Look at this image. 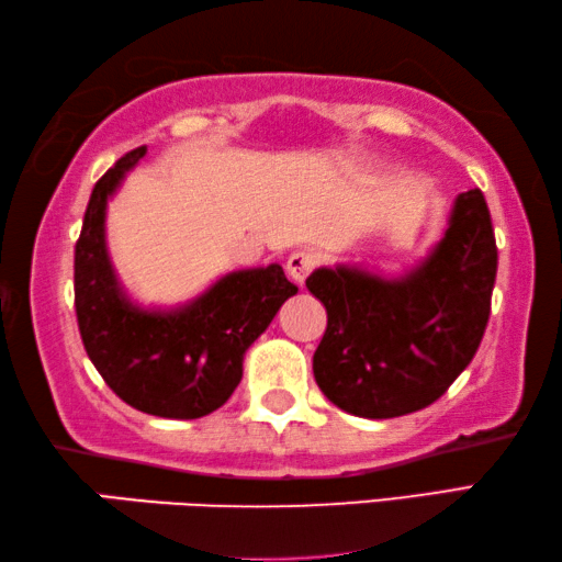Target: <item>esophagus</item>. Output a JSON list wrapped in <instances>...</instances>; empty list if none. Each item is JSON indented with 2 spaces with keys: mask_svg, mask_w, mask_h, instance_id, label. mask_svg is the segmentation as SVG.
I'll use <instances>...</instances> for the list:
<instances>
[{
  "mask_svg": "<svg viewBox=\"0 0 562 562\" xmlns=\"http://www.w3.org/2000/svg\"><path fill=\"white\" fill-rule=\"evenodd\" d=\"M316 263H318L316 254H311V251H296V254L289 256L286 273L291 276V281H296L299 286H301V283L306 281V276H308L311 271H314Z\"/></svg>",
  "mask_w": 562,
  "mask_h": 562,
  "instance_id": "34e87169",
  "label": "esophagus"
}]
</instances>
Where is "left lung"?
Masks as SVG:
<instances>
[{"label": "left lung", "instance_id": "1", "mask_svg": "<svg viewBox=\"0 0 562 562\" xmlns=\"http://www.w3.org/2000/svg\"><path fill=\"white\" fill-rule=\"evenodd\" d=\"M495 271L498 248L481 189L456 196L443 236L406 271L321 266L306 279L328 314L314 353L318 389L358 418L430 406L481 346Z\"/></svg>", "mask_w": 562, "mask_h": 562}]
</instances>
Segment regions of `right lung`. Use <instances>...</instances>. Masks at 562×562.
I'll use <instances>...</instances> for the list:
<instances>
[{"instance_id":"obj_1","label":"right lung","mask_w":562,"mask_h":562,"mask_svg":"<svg viewBox=\"0 0 562 562\" xmlns=\"http://www.w3.org/2000/svg\"><path fill=\"white\" fill-rule=\"evenodd\" d=\"M146 146L122 156L91 191L74 251L79 334L101 379L128 406L191 420L232 398L244 356L296 286L279 263L228 271L177 306H144L128 296L106 246V206Z\"/></svg>"}]
</instances>
